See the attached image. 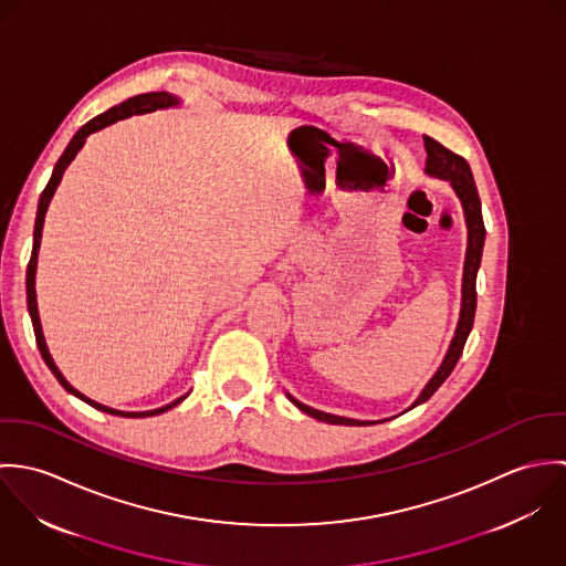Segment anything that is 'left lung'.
<instances>
[{
	"instance_id": "left-lung-1",
	"label": "left lung",
	"mask_w": 566,
	"mask_h": 566,
	"mask_svg": "<svg viewBox=\"0 0 566 566\" xmlns=\"http://www.w3.org/2000/svg\"><path fill=\"white\" fill-rule=\"evenodd\" d=\"M424 139V150H427V167L424 171L429 176L436 178H444L451 182V187L455 189L462 209H464V218H467V229H469V243H467V259H464V274H462V310H460V321H458V328L455 335L449 344V350L444 355V361L440 364L438 373L431 377V381L424 386V390L420 392V397L413 401L411 407L424 403L427 399L433 397V392L447 381V377L453 373L467 337L473 328V321H475V310H478V270L482 263V250H484L485 229L484 218H482V202H480V193L475 187V178L471 171V165L467 163L464 157L451 153L449 148H444L442 144H438L431 137H422ZM290 397V395H287ZM290 401L296 405L301 411L310 413L312 418H318L328 424H375L370 420H355V418H344V416H335V413H326L321 409H314L310 405L296 401L294 397H290Z\"/></svg>"
}]
</instances>
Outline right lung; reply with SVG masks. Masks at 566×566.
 <instances>
[{
    "mask_svg": "<svg viewBox=\"0 0 566 566\" xmlns=\"http://www.w3.org/2000/svg\"><path fill=\"white\" fill-rule=\"evenodd\" d=\"M176 104H180V99H178V97H174V95H169V93H165V91H157V93H142V95L128 97L126 102H122V104H117V106L108 108L106 113H102V115L93 117L91 122H86V124L82 126L81 130L74 135V139L70 142V146L65 148V153L61 155V159H59L56 165H54L52 178H50V182L45 185V189H43V193H41V200H39V209H36V222H34V243H32V256H30V263H28V272H25L28 312H30L32 326H34L36 346H39V350H41V357H43V361L48 364V368L54 373V377L59 379V384H61V386H63V388H65L70 395L78 397L81 401L91 405V407H95V409H99V411H106V413H113V416H124V418H146V416H157V413H163V411L171 409L174 405H178L180 401H185V399H187V395H185V397H180V399H176V401H171L169 405H163V407H159V409H150V411H119V409H113V407H106V405L95 403V401H91L88 397H84L82 392H78V390H76V388H74V386H72V384H70V381L63 377V373L59 370V366L54 364V359H52V355H50V350H48L45 337H43V328H41V321H39V310H36V290H34V276H36V259H39V245H41V233H43V222H45V213H48V207H50V202H52V196H54V191H56V187H59V182H61V178H63V174H65L67 165L74 161V157L78 155V150H81L82 146H84V139H86L91 133H95V130H102V128H106V126L115 124L117 119H126V117H130V115H142V113H153V111H157V108H169V106H176Z\"/></svg>",
    "mask_w": 566,
    "mask_h": 566,
    "instance_id": "obj_1",
    "label": "right lung"
}]
</instances>
